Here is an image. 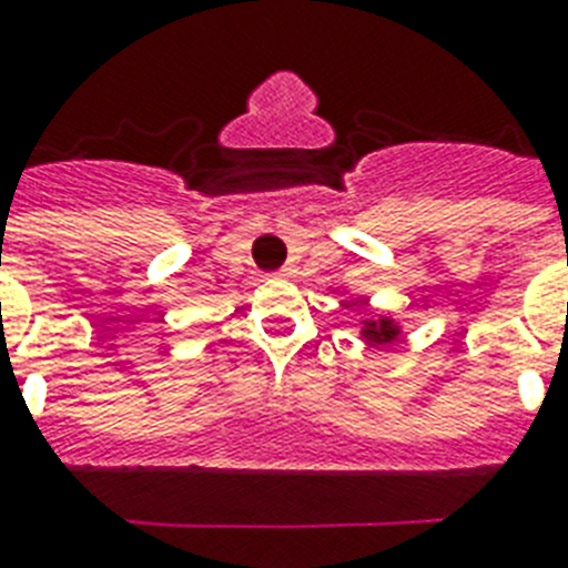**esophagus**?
Instances as JSON below:
<instances>
[{"label": "esophagus", "mask_w": 568, "mask_h": 568, "mask_svg": "<svg viewBox=\"0 0 568 568\" xmlns=\"http://www.w3.org/2000/svg\"><path fill=\"white\" fill-rule=\"evenodd\" d=\"M283 276H285V274H283Z\"/></svg>", "instance_id": "1"}]
</instances>
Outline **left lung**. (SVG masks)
<instances>
[{"mask_svg":"<svg viewBox=\"0 0 568 568\" xmlns=\"http://www.w3.org/2000/svg\"><path fill=\"white\" fill-rule=\"evenodd\" d=\"M361 337H364L369 346H384V343H393L402 337V323L395 321V317H389V314H381L378 321H364Z\"/></svg>","mask_w":568,"mask_h":568,"instance_id":"obj_1","label":"left lung"}]
</instances>
